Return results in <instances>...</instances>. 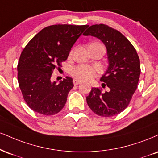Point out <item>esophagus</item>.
<instances>
[{
	"label": "esophagus",
	"mask_w": 158,
	"mask_h": 158,
	"mask_svg": "<svg viewBox=\"0 0 158 158\" xmlns=\"http://www.w3.org/2000/svg\"><path fill=\"white\" fill-rule=\"evenodd\" d=\"M73 85H79L81 83V81H79V80H77V79H73Z\"/></svg>",
	"instance_id": "esophagus-1"
}]
</instances>
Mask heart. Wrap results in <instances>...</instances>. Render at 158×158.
<instances>
[{
    "mask_svg": "<svg viewBox=\"0 0 158 158\" xmlns=\"http://www.w3.org/2000/svg\"><path fill=\"white\" fill-rule=\"evenodd\" d=\"M93 44H98V43H95ZM71 73L75 79L80 81L90 80L96 76V71L94 68L87 64H79L72 68Z\"/></svg>",
    "mask_w": 158,
    "mask_h": 158,
    "instance_id": "obj_1",
    "label": "heart"
}]
</instances>
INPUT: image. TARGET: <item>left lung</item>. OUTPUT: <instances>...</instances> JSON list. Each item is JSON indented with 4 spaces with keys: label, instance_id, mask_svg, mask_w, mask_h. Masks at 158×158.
Returning a JSON list of instances; mask_svg holds the SVG:
<instances>
[{
    "label": "left lung",
    "instance_id": "left-lung-1",
    "mask_svg": "<svg viewBox=\"0 0 158 158\" xmlns=\"http://www.w3.org/2000/svg\"><path fill=\"white\" fill-rule=\"evenodd\" d=\"M85 36L99 39L107 48L109 62L107 70L101 77L102 87H93L87 103L91 110L102 117H111L121 113L128 107L135 92L140 74L139 56L135 48L120 31L104 24L93 25Z\"/></svg>",
    "mask_w": 158,
    "mask_h": 158
}]
</instances>
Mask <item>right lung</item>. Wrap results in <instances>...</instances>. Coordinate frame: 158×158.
Returning <instances> with one entry per match:
<instances>
[{"label": "right lung", "mask_w": 158, "mask_h": 158, "mask_svg": "<svg viewBox=\"0 0 158 158\" xmlns=\"http://www.w3.org/2000/svg\"><path fill=\"white\" fill-rule=\"evenodd\" d=\"M87 25H52L42 29L26 45L18 64L19 87L27 105L44 115L58 113L65 105L73 88V79L66 77L59 84L51 74L67 60L71 49Z\"/></svg>", "instance_id": "add662e5"}]
</instances>
